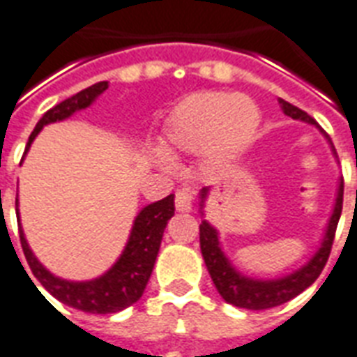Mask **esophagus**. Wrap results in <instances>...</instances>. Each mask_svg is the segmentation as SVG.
Returning a JSON list of instances; mask_svg holds the SVG:
<instances>
[{"label": "esophagus", "instance_id": "1", "mask_svg": "<svg viewBox=\"0 0 357 357\" xmlns=\"http://www.w3.org/2000/svg\"><path fill=\"white\" fill-rule=\"evenodd\" d=\"M192 200H195V190L190 187H181L176 190V209L178 211H190Z\"/></svg>", "mask_w": 357, "mask_h": 357}]
</instances>
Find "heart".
<instances>
[{"mask_svg": "<svg viewBox=\"0 0 357 357\" xmlns=\"http://www.w3.org/2000/svg\"><path fill=\"white\" fill-rule=\"evenodd\" d=\"M260 125V110L247 95L227 91H198L187 95L167 118L162 144L170 153H200L211 165H228L251 146ZM165 168L172 159L159 151Z\"/></svg>", "mask_w": 357, "mask_h": 357, "instance_id": "1", "label": "heart"}]
</instances>
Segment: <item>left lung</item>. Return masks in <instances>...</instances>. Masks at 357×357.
Listing matches in <instances>:
<instances>
[{
    "instance_id": "8db88e82",
    "label": "left lung",
    "mask_w": 357,
    "mask_h": 357,
    "mask_svg": "<svg viewBox=\"0 0 357 357\" xmlns=\"http://www.w3.org/2000/svg\"><path fill=\"white\" fill-rule=\"evenodd\" d=\"M279 102H281L282 112L287 114V116H290L292 119H301L305 123L317 125L318 127L317 121L307 112L299 110L298 106L290 105V102L282 99ZM331 151L337 157L333 144H331ZM208 187H204L202 192H200V198H202L200 206H204V200L208 197ZM342 190H344V181L341 179L339 181V189H337V200L335 206H333V213L330 217L326 234H324L320 249L314 252V257L305 266H301V268L296 269L290 275L279 277V279L262 281V279H252V277L241 275L238 269L230 264V260L225 257L221 243H219L217 230L208 221H202V225H200V251H202L204 262H206V268H208L209 275H211V281H213L217 292L222 296V299L227 303L241 307V309L262 311V309L282 305V303H287L292 298L299 296L305 288L311 287L312 282L318 279V275L322 273L324 266H326L328 258H330L331 245H333V238H335L337 222H339V217H341L342 211ZM200 211H202V208H200Z\"/></svg>"
}]
</instances>
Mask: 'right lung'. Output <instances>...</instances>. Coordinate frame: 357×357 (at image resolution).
<instances>
[{"mask_svg": "<svg viewBox=\"0 0 357 357\" xmlns=\"http://www.w3.org/2000/svg\"><path fill=\"white\" fill-rule=\"evenodd\" d=\"M106 88H108V82H97L93 86L82 89L76 95L50 108L39 119V123L35 125L33 132L29 135L24 155L27 153L35 136L39 135L45 125L67 119L82 108H88ZM16 208H18V198H16ZM172 215L174 195L142 208V211L136 215L135 222H132L129 241L125 245L118 262L114 264L105 275L91 279V281H65V279L52 275L50 271L35 258L33 251L27 245L24 230H22V227H18L22 251H24V257L31 268V273L37 277V281L45 287L46 292L59 299L61 303L75 307L78 311L93 312V314L118 312L142 298L144 288L148 284L155 260L159 255L160 239H162L167 222L170 221ZM16 219L20 221L18 209H16Z\"/></svg>", "mask_w": 357, "mask_h": 357, "instance_id": "1", "label": "right lung"}]
</instances>
